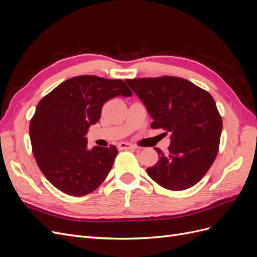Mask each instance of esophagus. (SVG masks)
Segmentation results:
<instances>
[{"mask_svg":"<svg viewBox=\"0 0 257 257\" xmlns=\"http://www.w3.org/2000/svg\"><path fill=\"white\" fill-rule=\"evenodd\" d=\"M118 148L120 150H130V149H135L136 147L130 143H120L118 145Z\"/></svg>","mask_w":257,"mask_h":257,"instance_id":"34e87169","label":"esophagus"}]
</instances>
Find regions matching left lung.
Masks as SVG:
<instances>
[{"label":"left lung","mask_w":257,"mask_h":257,"mask_svg":"<svg viewBox=\"0 0 257 257\" xmlns=\"http://www.w3.org/2000/svg\"><path fill=\"white\" fill-rule=\"evenodd\" d=\"M145 104L152 128L170 133L164 154L155 148L160 160L147 174L163 188L182 191L195 185L216 158L222 118L213 97L193 82L179 77L126 79Z\"/></svg>","instance_id":"1"}]
</instances>
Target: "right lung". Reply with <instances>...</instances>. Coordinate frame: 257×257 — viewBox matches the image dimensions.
Instances as JSON below:
<instances>
[{"mask_svg":"<svg viewBox=\"0 0 257 257\" xmlns=\"http://www.w3.org/2000/svg\"><path fill=\"white\" fill-rule=\"evenodd\" d=\"M132 96L125 82L93 75L69 78L37 104L30 122V138L38 167L48 181L71 196L96 190L112 168L115 146L87 148L92 124L102 107L115 96Z\"/></svg>","mask_w":257,"mask_h":257,"instance_id":"add662e5","label":"right lung"}]
</instances>
